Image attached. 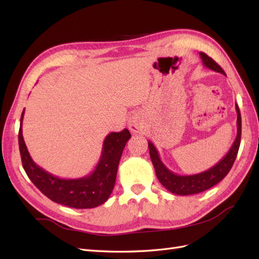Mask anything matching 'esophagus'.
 Listing matches in <instances>:
<instances>
[{
  "mask_svg": "<svg viewBox=\"0 0 259 259\" xmlns=\"http://www.w3.org/2000/svg\"><path fill=\"white\" fill-rule=\"evenodd\" d=\"M128 126H129L130 131H133L134 134H138L145 128V121L141 118L140 114L135 113L129 118Z\"/></svg>",
  "mask_w": 259,
  "mask_h": 259,
  "instance_id": "obj_1",
  "label": "esophagus"
}]
</instances>
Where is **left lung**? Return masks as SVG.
<instances>
[{
    "instance_id": "obj_1",
    "label": "left lung",
    "mask_w": 259,
    "mask_h": 259,
    "mask_svg": "<svg viewBox=\"0 0 259 259\" xmlns=\"http://www.w3.org/2000/svg\"><path fill=\"white\" fill-rule=\"evenodd\" d=\"M200 58L202 60V64L205 65L206 68L225 74L224 70L221 68V65H218L210 57H208L206 53L200 52ZM236 111H237V136H236V139L234 141L232 148H230L229 151L227 152V155L225 156L221 161L203 172L197 174V175H189V176H180L177 174H174L171 170H169L162 163L156 147L153 146L152 142L151 141L148 142L150 158H151L153 167H155V170H156L157 178L159 179V181H160L164 188L168 189L170 192H172L175 195H180V196L195 195L211 188V187L217 185L219 181H222L225 177H226L227 174L229 172V170L233 167L235 159L237 157L239 146H240L241 117H240L239 108L237 104H236Z\"/></svg>"
}]
</instances>
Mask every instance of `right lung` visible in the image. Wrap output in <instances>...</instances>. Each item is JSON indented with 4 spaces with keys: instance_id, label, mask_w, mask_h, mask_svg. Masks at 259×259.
<instances>
[{
    "instance_id": "right-lung-1",
    "label": "right lung",
    "mask_w": 259,
    "mask_h": 259,
    "mask_svg": "<svg viewBox=\"0 0 259 259\" xmlns=\"http://www.w3.org/2000/svg\"><path fill=\"white\" fill-rule=\"evenodd\" d=\"M23 115L24 110L21 115L19 148L23 168L36 188L49 199L71 208H95L106 202L113 190L121 155L126 141L131 138L129 130L111 133L106 137L100 160L89 176L78 179H62L46 171L32 160L22 135Z\"/></svg>"
}]
</instances>
